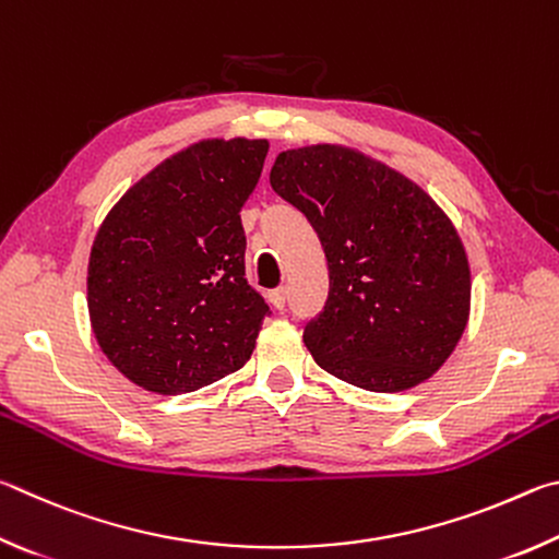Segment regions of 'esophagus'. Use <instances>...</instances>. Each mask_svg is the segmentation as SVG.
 I'll return each instance as SVG.
<instances>
[{"instance_id": "34e87169", "label": "esophagus", "mask_w": 559, "mask_h": 559, "mask_svg": "<svg viewBox=\"0 0 559 559\" xmlns=\"http://www.w3.org/2000/svg\"><path fill=\"white\" fill-rule=\"evenodd\" d=\"M270 301H272L274 309H285V305H287V289L285 287L272 289L270 292Z\"/></svg>"}]
</instances>
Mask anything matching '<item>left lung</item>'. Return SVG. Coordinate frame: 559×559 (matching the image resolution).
Here are the masks:
<instances>
[{
    "label": "left lung",
    "mask_w": 559,
    "mask_h": 559,
    "mask_svg": "<svg viewBox=\"0 0 559 559\" xmlns=\"http://www.w3.org/2000/svg\"><path fill=\"white\" fill-rule=\"evenodd\" d=\"M329 262V299L305 329L326 373L400 393L432 378L462 338L472 272L447 213L403 174L341 144L282 152L270 171Z\"/></svg>",
    "instance_id": "left-lung-1"
}]
</instances>
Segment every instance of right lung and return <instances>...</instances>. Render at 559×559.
Here are the masks:
<instances>
[{"label": "right lung", "mask_w": 559, "mask_h": 559, "mask_svg": "<svg viewBox=\"0 0 559 559\" xmlns=\"http://www.w3.org/2000/svg\"><path fill=\"white\" fill-rule=\"evenodd\" d=\"M267 140H203L107 213L87 262V311L107 360L150 393L181 395L245 366L270 307L245 280L240 209Z\"/></svg>", "instance_id": "1"}]
</instances>
